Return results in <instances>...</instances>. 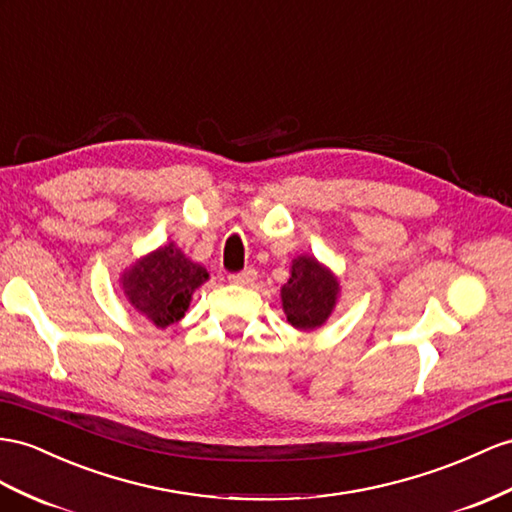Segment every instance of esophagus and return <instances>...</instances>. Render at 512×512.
<instances>
[{
    "label": "esophagus",
    "instance_id": "34e87169",
    "mask_svg": "<svg viewBox=\"0 0 512 512\" xmlns=\"http://www.w3.org/2000/svg\"><path fill=\"white\" fill-rule=\"evenodd\" d=\"M255 277H257V272L253 268H246L242 272H231L229 281L235 283V285H248V283L255 281Z\"/></svg>",
    "mask_w": 512,
    "mask_h": 512
}]
</instances>
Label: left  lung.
Returning <instances> with one entry per match:
<instances>
[{
    "label": "left lung",
    "instance_id": "8db88e82",
    "mask_svg": "<svg viewBox=\"0 0 512 512\" xmlns=\"http://www.w3.org/2000/svg\"><path fill=\"white\" fill-rule=\"evenodd\" d=\"M337 292L339 283L316 259H294L292 277L281 290L287 322L303 331L322 326L335 307Z\"/></svg>",
    "mask_w": 512,
    "mask_h": 512
}]
</instances>
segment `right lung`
Listing matches in <instances>:
<instances>
[{"label":"right lung","mask_w":512,"mask_h":512,"mask_svg":"<svg viewBox=\"0 0 512 512\" xmlns=\"http://www.w3.org/2000/svg\"><path fill=\"white\" fill-rule=\"evenodd\" d=\"M207 270L183 255L175 244L157 248L123 274V290L144 318L166 329L186 313L192 292L207 281Z\"/></svg>","instance_id":"obj_1"}]
</instances>
